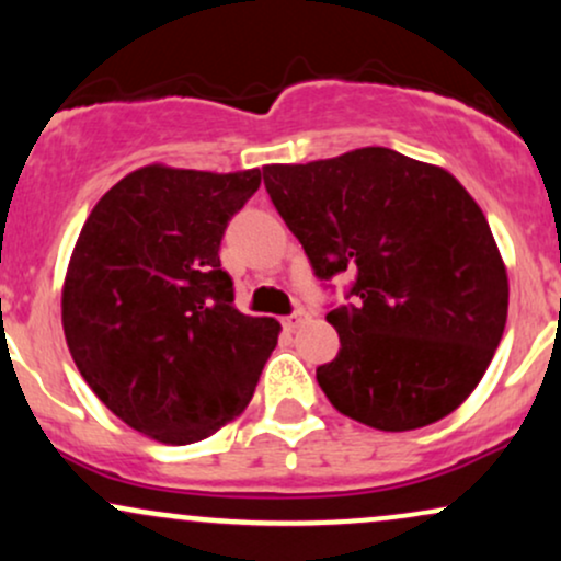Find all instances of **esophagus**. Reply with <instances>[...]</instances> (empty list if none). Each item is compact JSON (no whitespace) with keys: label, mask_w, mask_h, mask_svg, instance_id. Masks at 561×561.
<instances>
[{"label":"esophagus","mask_w":561,"mask_h":561,"mask_svg":"<svg viewBox=\"0 0 561 561\" xmlns=\"http://www.w3.org/2000/svg\"><path fill=\"white\" fill-rule=\"evenodd\" d=\"M306 321H308V313L302 311V308H295V311L289 313V317H285V327H287L289 332H293V330H298V327L306 324Z\"/></svg>","instance_id":"esophagus-1"}]
</instances>
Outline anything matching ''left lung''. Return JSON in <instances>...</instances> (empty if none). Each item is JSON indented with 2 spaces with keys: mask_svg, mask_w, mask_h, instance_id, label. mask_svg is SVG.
<instances>
[{
  "mask_svg": "<svg viewBox=\"0 0 561 561\" xmlns=\"http://www.w3.org/2000/svg\"><path fill=\"white\" fill-rule=\"evenodd\" d=\"M263 184L319 279L356 274L327 313L340 353L317 369L334 409L385 433L459 409L508 308L504 261L465 186L388 147L266 165Z\"/></svg>",
  "mask_w": 561,
  "mask_h": 561,
  "instance_id": "left-lung-1",
  "label": "left lung"
}]
</instances>
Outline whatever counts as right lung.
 Here are the masks:
<instances>
[{
  "mask_svg": "<svg viewBox=\"0 0 561 561\" xmlns=\"http://www.w3.org/2000/svg\"><path fill=\"white\" fill-rule=\"evenodd\" d=\"M261 171L145 165L83 224L62 287V330L81 377L118 420L171 446L240 416L279 337L244 317L221 268L227 224Z\"/></svg>",
  "mask_w": 561,
  "mask_h": 561,
  "instance_id": "obj_1",
  "label": "right lung"
}]
</instances>
